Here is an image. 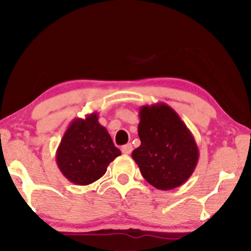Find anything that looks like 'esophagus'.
Instances as JSON below:
<instances>
[{
	"instance_id": "34e87169",
	"label": "esophagus",
	"mask_w": 251,
	"mask_h": 251,
	"mask_svg": "<svg viewBox=\"0 0 251 251\" xmlns=\"http://www.w3.org/2000/svg\"><path fill=\"white\" fill-rule=\"evenodd\" d=\"M122 151L124 154H129L132 152V145L131 144H126V145H124L122 148Z\"/></svg>"
}]
</instances>
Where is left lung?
I'll list each match as a JSON object with an SVG mask.
<instances>
[{
  "label": "left lung",
  "mask_w": 251,
  "mask_h": 251,
  "mask_svg": "<svg viewBox=\"0 0 251 251\" xmlns=\"http://www.w3.org/2000/svg\"><path fill=\"white\" fill-rule=\"evenodd\" d=\"M139 148L132 158L148 183L159 190L178 188L197 166L200 152L190 129L164 102L143 106L139 111Z\"/></svg>",
  "instance_id": "8db88e82"
}]
</instances>
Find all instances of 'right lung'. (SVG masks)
<instances>
[{
    "mask_svg": "<svg viewBox=\"0 0 251 251\" xmlns=\"http://www.w3.org/2000/svg\"><path fill=\"white\" fill-rule=\"evenodd\" d=\"M97 112L75 118L66 129L56 151L60 171L76 185H88L105 175L109 163L122 154Z\"/></svg>",
    "mask_w": 251,
    "mask_h": 251,
    "instance_id": "right-lung-1",
    "label": "right lung"
}]
</instances>
